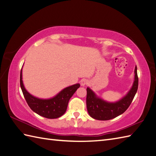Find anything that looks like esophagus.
<instances>
[{
  "instance_id": "1",
  "label": "esophagus",
  "mask_w": 156,
  "mask_h": 156,
  "mask_svg": "<svg viewBox=\"0 0 156 156\" xmlns=\"http://www.w3.org/2000/svg\"><path fill=\"white\" fill-rule=\"evenodd\" d=\"M80 83H81L82 86H85V85H87L88 84V81L87 80H84H84H81Z\"/></svg>"
}]
</instances>
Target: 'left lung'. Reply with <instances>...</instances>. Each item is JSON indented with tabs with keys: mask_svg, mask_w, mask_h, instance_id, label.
I'll use <instances>...</instances> for the list:
<instances>
[{
	"mask_svg": "<svg viewBox=\"0 0 156 156\" xmlns=\"http://www.w3.org/2000/svg\"><path fill=\"white\" fill-rule=\"evenodd\" d=\"M138 88L137 66L135 68V80L127 94L116 102H108L97 97L88 87L87 88V107L91 117L101 121H107L123 113L130 106Z\"/></svg>",
	"mask_w": 156,
	"mask_h": 156,
	"instance_id": "left-lung-1",
	"label": "left lung"
}]
</instances>
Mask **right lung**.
Returning a JSON list of instances; mask_svg holds the SVG:
<instances>
[{
	"label": "right lung",
	"instance_id": "1",
	"mask_svg": "<svg viewBox=\"0 0 156 156\" xmlns=\"http://www.w3.org/2000/svg\"><path fill=\"white\" fill-rule=\"evenodd\" d=\"M20 85L23 96L29 107L39 115L48 119L60 117L65 113L69 99L80 87V84L70 86L62 90L54 98L40 99L30 94L26 90L22 80V69L20 74Z\"/></svg>",
	"mask_w": 156,
	"mask_h": 156
}]
</instances>
